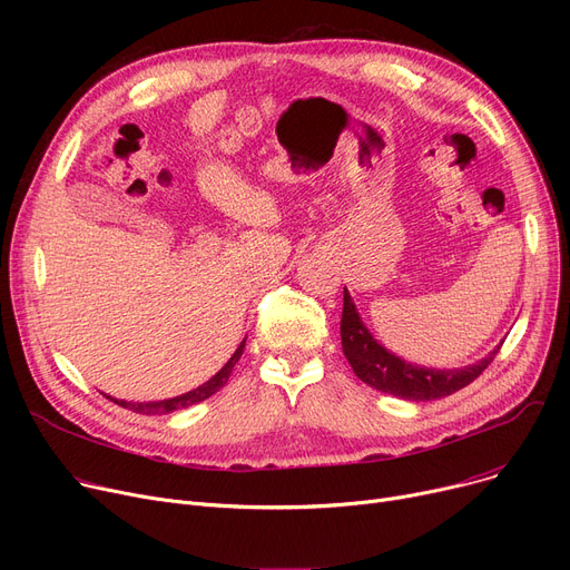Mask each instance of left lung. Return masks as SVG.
Here are the masks:
<instances>
[{"label":"left lung","mask_w":570,"mask_h":570,"mask_svg":"<svg viewBox=\"0 0 570 570\" xmlns=\"http://www.w3.org/2000/svg\"><path fill=\"white\" fill-rule=\"evenodd\" d=\"M342 348L346 361L351 363L355 376L381 393H391L402 400L425 402L453 395L471 381L481 376L488 365L494 361L501 346H497L481 363L469 365L464 370H428L409 365L391 351H385L363 325L361 316L351 303V295L344 288V309H342Z\"/></svg>","instance_id":"obj_1"}]
</instances>
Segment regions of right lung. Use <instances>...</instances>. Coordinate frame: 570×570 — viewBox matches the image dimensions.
<instances>
[{"mask_svg": "<svg viewBox=\"0 0 570 570\" xmlns=\"http://www.w3.org/2000/svg\"><path fill=\"white\" fill-rule=\"evenodd\" d=\"M243 351H245V342L237 346V351L230 355V361L213 376L209 379L207 383H203V385H198L196 391H191V393H187V395H179V397H173V400H161V402H147V404H142V402H125V400H112V397H108V400H112L115 404H119V406H125V409H129V411H134V413H142V415H157V413H173V411H179V409H185V406H191V404H198V402H203V400H207L209 395H215L219 387H224L226 385V381H228V376H230V372H233V367H235V363L239 361V355H243Z\"/></svg>", "mask_w": 570, "mask_h": 570, "instance_id": "add662e5", "label": "right lung"}]
</instances>
